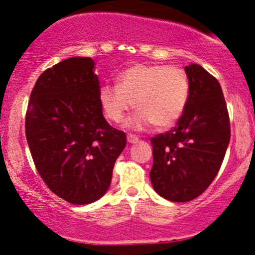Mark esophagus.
Here are the masks:
<instances>
[{"mask_svg":"<svg viewBox=\"0 0 255 255\" xmlns=\"http://www.w3.org/2000/svg\"><path fill=\"white\" fill-rule=\"evenodd\" d=\"M138 139H139V138H138L135 134H132V133H128L127 134V140L129 143H137Z\"/></svg>","mask_w":255,"mask_h":255,"instance_id":"esophagus-1","label":"esophagus"}]
</instances>
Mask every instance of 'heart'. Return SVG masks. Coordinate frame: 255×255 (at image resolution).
I'll return each instance as SVG.
<instances>
[{"label": "heart", "instance_id": "obj_1", "mask_svg": "<svg viewBox=\"0 0 255 255\" xmlns=\"http://www.w3.org/2000/svg\"><path fill=\"white\" fill-rule=\"evenodd\" d=\"M100 99L112 122H121L134 105L138 113L128 122L130 127L143 128L153 123L156 128H168L186 110L190 81L177 66L135 64L120 74L118 85H105Z\"/></svg>", "mask_w": 255, "mask_h": 255}]
</instances>
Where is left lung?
Listing matches in <instances>:
<instances>
[{
	"mask_svg": "<svg viewBox=\"0 0 255 255\" xmlns=\"http://www.w3.org/2000/svg\"><path fill=\"white\" fill-rule=\"evenodd\" d=\"M190 99L175 127L150 139L154 190L164 199L199 197L220 171L231 139L230 115L220 82L202 66L185 68Z\"/></svg>",
	"mask_w": 255,
	"mask_h": 255,
	"instance_id": "left-lung-1",
	"label": "left lung"
}]
</instances>
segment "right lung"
I'll use <instances>...</instances> for the list:
<instances>
[{"mask_svg": "<svg viewBox=\"0 0 255 255\" xmlns=\"http://www.w3.org/2000/svg\"><path fill=\"white\" fill-rule=\"evenodd\" d=\"M90 58L66 59L35 82L25 112V138L50 191L74 205L105 195L126 133L102 115L100 82Z\"/></svg>", "mask_w": 255, "mask_h": 255, "instance_id": "right-lung-1", "label": "right lung"}]
</instances>
